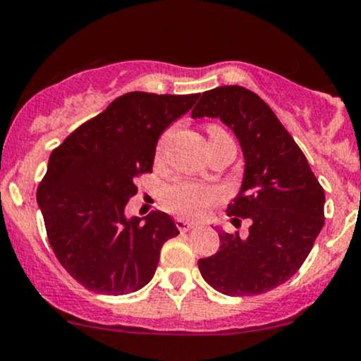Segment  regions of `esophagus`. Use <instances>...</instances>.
Returning a JSON list of instances; mask_svg holds the SVG:
<instances>
[{
  "label": "esophagus",
  "mask_w": 361,
  "mask_h": 361,
  "mask_svg": "<svg viewBox=\"0 0 361 361\" xmlns=\"http://www.w3.org/2000/svg\"><path fill=\"white\" fill-rule=\"evenodd\" d=\"M176 228L180 229V231H190V229L195 228V224L188 223V221L185 219H176Z\"/></svg>",
  "instance_id": "1"
}]
</instances>
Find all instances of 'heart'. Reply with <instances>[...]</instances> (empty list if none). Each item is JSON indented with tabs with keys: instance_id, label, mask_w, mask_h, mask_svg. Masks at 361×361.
Returning a JSON list of instances; mask_svg holds the SVG:
<instances>
[{
	"instance_id": "b5f03b06",
	"label": "heart",
	"mask_w": 361,
	"mask_h": 361,
	"mask_svg": "<svg viewBox=\"0 0 361 361\" xmlns=\"http://www.w3.org/2000/svg\"><path fill=\"white\" fill-rule=\"evenodd\" d=\"M209 138L228 135L224 128L217 125H211L207 128ZM169 133L162 135L157 145V156L164 149L166 140H168ZM221 200L219 188L211 187V185L193 183V181H178V183L169 185L162 192V204L168 211L181 217H190V219H197L202 217L211 205L217 204Z\"/></svg>"
}]
</instances>
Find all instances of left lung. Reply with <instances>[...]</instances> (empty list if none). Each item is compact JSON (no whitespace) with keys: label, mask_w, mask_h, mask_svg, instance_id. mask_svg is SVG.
I'll use <instances>...</instances> for the list:
<instances>
[{"label":"left lung","mask_w":361,"mask_h":361,"mask_svg":"<svg viewBox=\"0 0 361 361\" xmlns=\"http://www.w3.org/2000/svg\"><path fill=\"white\" fill-rule=\"evenodd\" d=\"M193 118H219L245 157L240 193L226 212L250 221L247 238L219 231L216 255L200 274L228 296H252L286 283L302 267L324 226V188L274 111L252 90L224 85L202 94Z\"/></svg>","instance_id":"obj_1"}]
</instances>
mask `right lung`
<instances>
[{
  "instance_id": "add662e5",
  "label": "right lung",
  "mask_w": 361,
  "mask_h": 361,
  "mask_svg": "<svg viewBox=\"0 0 361 361\" xmlns=\"http://www.w3.org/2000/svg\"><path fill=\"white\" fill-rule=\"evenodd\" d=\"M200 94L128 92L51 152L37 188L51 248L87 290L138 291L152 279L161 248L180 235L166 212L126 219L135 181L152 173L157 138Z\"/></svg>"
}]
</instances>
